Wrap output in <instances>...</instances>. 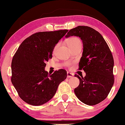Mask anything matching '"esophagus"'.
<instances>
[{
	"mask_svg": "<svg viewBox=\"0 0 125 125\" xmlns=\"http://www.w3.org/2000/svg\"><path fill=\"white\" fill-rule=\"evenodd\" d=\"M74 76V74L72 73H69V72H67V77L68 78H72Z\"/></svg>",
	"mask_w": 125,
	"mask_h": 125,
	"instance_id": "1",
	"label": "esophagus"
}]
</instances>
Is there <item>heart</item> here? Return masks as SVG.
<instances>
[{"label": "heart", "mask_w": 125, "mask_h": 125, "mask_svg": "<svg viewBox=\"0 0 125 125\" xmlns=\"http://www.w3.org/2000/svg\"><path fill=\"white\" fill-rule=\"evenodd\" d=\"M67 45H68V46H69V48H72V46L76 45L79 44V43H81V42L79 38H76V37H72V38H69V40L67 41ZM58 45H57L55 47L54 51H55V49H56V48Z\"/></svg>", "instance_id": "heart-1"}]
</instances>
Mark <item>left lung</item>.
Returning <instances> with one entry per match:
<instances>
[{"instance_id":"left-lung-1","label":"left lung","mask_w":125,"mask_h":125,"mask_svg":"<svg viewBox=\"0 0 125 125\" xmlns=\"http://www.w3.org/2000/svg\"><path fill=\"white\" fill-rule=\"evenodd\" d=\"M79 37L82 40L83 51L79 69H83L84 77L77 74L80 84L74 93L80 101L94 105L104 100L114 83V58L109 46L100 33L87 26H78L66 35Z\"/></svg>"}]
</instances>
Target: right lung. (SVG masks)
I'll list each match as a JSON object with an SVG mask.
<instances>
[{"mask_svg": "<svg viewBox=\"0 0 125 125\" xmlns=\"http://www.w3.org/2000/svg\"><path fill=\"white\" fill-rule=\"evenodd\" d=\"M68 30L40 32L24 41L11 62V83L20 97L28 104L39 106L53 98L58 87L67 77L63 69L48 74L46 62L59 41Z\"/></svg>", "mask_w": 125, "mask_h": 125, "instance_id": "add662e5", "label": "right lung"}]
</instances>
